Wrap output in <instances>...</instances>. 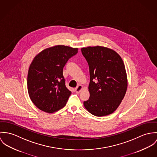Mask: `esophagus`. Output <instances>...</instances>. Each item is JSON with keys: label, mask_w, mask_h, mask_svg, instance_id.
I'll list each match as a JSON object with an SVG mask.
<instances>
[{"label": "esophagus", "mask_w": 157, "mask_h": 157, "mask_svg": "<svg viewBox=\"0 0 157 157\" xmlns=\"http://www.w3.org/2000/svg\"><path fill=\"white\" fill-rule=\"evenodd\" d=\"M83 89V86L81 85H79L78 87L75 88V91L76 93H79Z\"/></svg>", "instance_id": "1"}]
</instances>
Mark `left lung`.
Listing matches in <instances>:
<instances>
[{"label":"left lung","mask_w":157,"mask_h":157,"mask_svg":"<svg viewBox=\"0 0 157 157\" xmlns=\"http://www.w3.org/2000/svg\"><path fill=\"white\" fill-rule=\"evenodd\" d=\"M90 68L89 99L84 107L94 116L114 113L126 92L128 79L124 63L115 51L104 46L82 48Z\"/></svg>","instance_id":"1"}]
</instances>
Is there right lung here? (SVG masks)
<instances>
[{
	"label": "right lung",
	"instance_id": "1",
	"mask_svg": "<svg viewBox=\"0 0 157 157\" xmlns=\"http://www.w3.org/2000/svg\"><path fill=\"white\" fill-rule=\"evenodd\" d=\"M78 48L56 45L38 53L31 63L27 86L29 98L40 110L52 113L63 108L71 92L65 85L63 70Z\"/></svg>",
	"mask_w": 157,
	"mask_h": 157
}]
</instances>
